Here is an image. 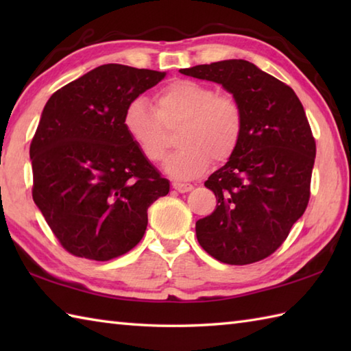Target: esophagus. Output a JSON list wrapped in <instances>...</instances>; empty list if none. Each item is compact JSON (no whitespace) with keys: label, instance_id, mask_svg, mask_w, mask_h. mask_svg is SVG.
<instances>
[{"label":"esophagus","instance_id":"1","mask_svg":"<svg viewBox=\"0 0 351 351\" xmlns=\"http://www.w3.org/2000/svg\"><path fill=\"white\" fill-rule=\"evenodd\" d=\"M171 187H173L176 191H180V193H187V191L193 190V185L187 184V182H173V184H171Z\"/></svg>","mask_w":351,"mask_h":351}]
</instances>
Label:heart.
I'll use <instances>...</instances> for the list:
<instances>
[{
    "label": "heart",
    "mask_w": 351,
    "mask_h": 351,
    "mask_svg": "<svg viewBox=\"0 0 351 351\" xmlns=\"http://www.w3.org/2000/svg\"><path fill=\"white\" fill-rule=\"evenodd\" d=\"M123 126L147 161L160 162L167 151V131H178L181 149L169 156L164 169L175 180L202 175L215 161L234 155L243 137L244 117L230 95L193 80H176L154 95L152 107L137 98L128 104Z\"/></svg>",
    "instance_id": "obj_1"
}]
</instances>
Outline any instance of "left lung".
<instances>
[{"label":"left lung","instance_id":"8db88e82","mask_svg":"<svg viewBox=\"0 0 351 351\" xmlns=\"http://www.w3.org/2000/svg\"><path fill=\"white\" fill-rule=\"evenodd\" d=\"M221 84L240 104L243 137L225 166L208 178L217 206L196 221L204 250L245 265L270 256L306 210L315 140L293 88L245 60L180 71Z\"/></svg>","mask_w":351,"mask_h":351}]
</instances>
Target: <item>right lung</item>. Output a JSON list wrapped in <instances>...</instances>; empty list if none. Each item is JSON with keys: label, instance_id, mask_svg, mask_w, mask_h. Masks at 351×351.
Returning <instances> with one entry per match:
<instances>
[{"label": "right lung", "instance_id": "right-lung-1", "mask_svg": "<svg viewBox=\"0 0 351 351\" xmlns=\"http://www.w3.org/2000/svg\"><path fill=\"white\" fill-rule=\"evenodd\" d=\"M166 72L102 64L48 99L29 145L33 200L69 253L108 261L143 238L170 184L123 126L128 104Z\"/></svg>", "mask_w": 351, "mask_h": 351}]
</instances>
